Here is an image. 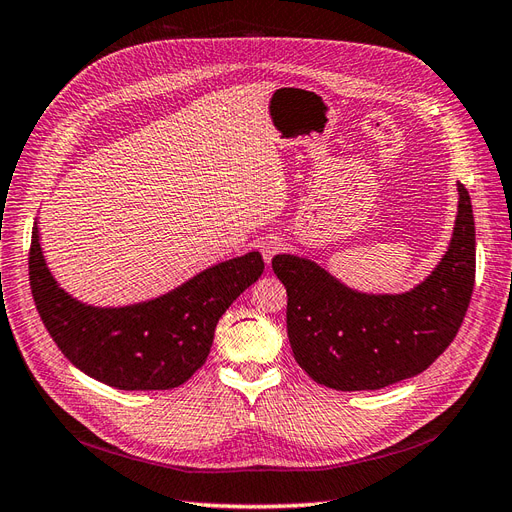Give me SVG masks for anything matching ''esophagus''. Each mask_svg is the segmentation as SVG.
<instances>
[{
	"mask_svg": "<svg viewBox=\"0 0 512 512\" xmlns=\"http://www.w3.org/2000/svg\"><path fill=\"white\" fill-rule=\"evenodd\" d=\"M283 246H285V242H283V238H276V236H270V238H266L264 242H261V255H264V259L268 261H272V257L274 255H279L281 251H283Z\"/></svg>",
	"mask_w": 512,
	"mask_h": 512,
	"instance_id": "esophagus-1",
	"label": "esophagus"
}]
</instances>
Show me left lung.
Returning a JSON list of instances; mask_svg holds the SVG:
<instances>
[{"label": "left lung", "mask_w": 512, "mask_h": 512, "mask_svg": "<svg viewBox=\"0 0 512 512\" xmlns=\"http://www.w3.org/2000/svg\"><path fill=\"white\" fill-rule=\"evenodd\" d=\"M272 270L287 289V337L306 375L345 392L397 384L444 354L470 306L476 279L470 193L459 184L448 251L425 283L407 294H358L294 255H276Z\"/></svg>", "instance_id": "8db88e82"}]
</instances>
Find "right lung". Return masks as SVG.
<instances>
[{"mask_svg":"<svg viewBox=\"0 0 512 512\" xmlns=\"http://www.w3.org/2000/svg\"><path fill=\"white\" fill-rule=\"evenodd\" d=\"M261 272L264 259L248 253L203 270L167 296L96 309L57 287L36 227L29 246V285L51 339L77 369L120 390H169L191 379L210 354L218 319Z\"/></svg>","mask_w":512,"mask_h":512,"instance_id":"1","label":"right lung"}]
</instances>
